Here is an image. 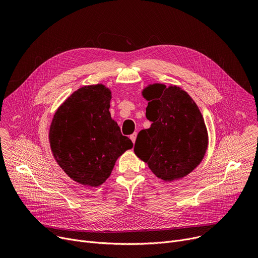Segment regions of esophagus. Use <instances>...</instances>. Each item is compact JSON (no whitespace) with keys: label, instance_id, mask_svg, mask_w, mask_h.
<instances>
[{"label":"esophagus","instance_id":"1","mask_svg":"<svg viewBox=\"0 0 258 258\" xmlns=\"http://www.w3.org/2000/svg\"><path fill=\"white\" fill-rule=\"evenodd\" d=\"M130 138H131V140L133 141V143H135V141H136V138H137V133H134V134H132V135L130 136Z\"/></svg>","mask_w":258,"mask_h":258}]
</instances>
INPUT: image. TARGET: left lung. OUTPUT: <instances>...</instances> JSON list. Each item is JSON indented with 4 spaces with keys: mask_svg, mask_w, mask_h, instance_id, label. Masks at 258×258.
<instances>
[{
    "mask_svg": "<svg viewBox=\"0 0 258 258\" xmlns=\"http://www.w3.org/2000/svg\"><path fill=\"white\" fill-rule=\"evenodd\" d=\"M143 95L152 123L138 134L134 151L159 178H181L200 164L208 149L203 117L191 96L176 86L153 84Z\"/></svg>",
    "mask_w": 258,
    "mask_h": 258,
    "instance_id": "8db88e82",
    "label": "left lung"
}]
</instances>
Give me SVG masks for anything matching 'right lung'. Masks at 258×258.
Returning a JSON list of instances; mask_svg holds the SVG:
<instances>
[{
	"mask_svg": "<svg viewBox=\"0 0 258 258\" xmlns=\"http://www.w3.org/2000/svg\"><path fill=\"white\" fill-rule=\"evenodd\" d=\"M111 91L104 85L85 86L56 112L49 128L54 157L75 181L98 186L110 176L116 160L133 147L110 114Z\"/></svg>",
	"mask_w": 258,
	"mask_h": 258,
	"instance_id": "1",
	"label": "right lung"
}]
</instances>
